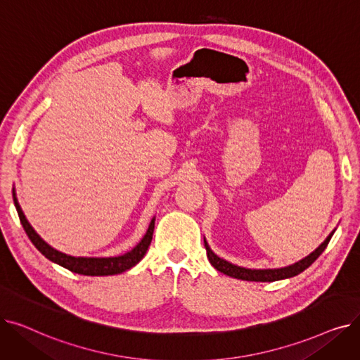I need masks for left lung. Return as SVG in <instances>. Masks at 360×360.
<instances>
[{
	"label": "left lung",
	"instance_id": "8db88e82",
	"mask_svg": "<svg viewBox=\"0 0 360 360\" xmlns=\"http://www.w3.org/2000/svg\"><path fill=\"white\" fill-rule=\"evenodd\" d=\"M335 229L326 238V240L319 245V247L312 251L308 257L302 258L300 261L295 262V264H290V266L288 267H280V269H247V267H240V266H236V264H232L229 261H226L223 258H220L217 254H214L210 248V245L207 243L205 238H204V247H205V251H207V257H209V261L212 266L226 274L229 277H233V278H239V280H247V281H277V280H283V278H290V277H295L297 274H300L302 271H305L311 264L323 254V251L327 248V245L331 239V236L334 235Z\"/></svg>",
	"mask_w": 360,
	"mask_h": 360
}]
</instances>
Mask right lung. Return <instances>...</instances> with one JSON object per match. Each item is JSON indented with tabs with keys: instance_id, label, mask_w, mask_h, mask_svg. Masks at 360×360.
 I'll return each instance as SVG.
<instances>
[{
	"instance_id": "add662e5",
	"label": "right lung",
	"mask_w": 360,
	"mask_h": 360,
	"mask_svg": "<svg viewBox=\"0 0 360 360\" xmlns=\"http://www.w3.org/2000/svg\"><path fill=\"white\" fill-rule=\"evenodd\" d=\"M13 200H14L15 210L18 213V217H20L23 228H25L29 239L32 240V243L37 248V251H39L42 255H45L49 261L58 264V266H61L72 273H77V274H83V276L121 274V273L129 270L131 267H134L136 264H139L141 261V258L146 255V252L150 247L151 238H153L156 216H153V219L150 220L148 228H147L144 236L141 238V240L136 245L134 248L125 252L124 255H118V257H72V255L64 254L58 250L52 248L49 243H46L39 235L36 233V231L32 228V224L26 219L20 204H18L14 188H13Z\"/></svg>"
}]
</instances>
